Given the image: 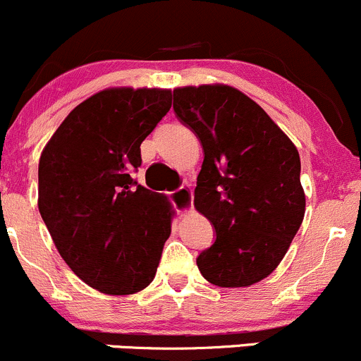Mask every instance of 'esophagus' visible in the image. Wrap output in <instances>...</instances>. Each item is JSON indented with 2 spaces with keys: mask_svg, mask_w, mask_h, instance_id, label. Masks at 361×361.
<instances>
[{
  "mask_svg": "<svg viewBox=\"0 0 361 361\" xmlns=\"http://www.w3.org/2000/svg\"><path fill=\"white\" fill-rule=\"evenodd\" d=\"M171 202L178 213H187L192 209V190L188 187H180L171 192Z\"/></svg>",
  "mask_w": 361,
  "mask_h": 361,
  "instance_id": "esophagus-1",
  "label": "esophagus"
}]
</instances>
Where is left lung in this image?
Wrapping results in <instances>:
<instances>
[{
  "mask_svg": "<svg viewBox=\"0 0 361 361\" xmlns=\"http://www.w3.org/2000/svg\"><path fill=\"white\" fill-rule=\"evenodd\" d=\"M173 99L202 145L194 204L216 232L197 257L199 271L224 288L255 285L278 267L304 220L297 148L234 87H181Z\"/></svg>",
  "mask_w": 361,
  "mask_h": 361,
  "instance_id": "left-lung-1",
  "label": "left lung"
}]
</instances>
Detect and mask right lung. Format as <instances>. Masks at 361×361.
Masks as SVG:
<instances>
[{"mask_svg": "<svg viewBox=\"0 0 361 361\" xmlns=\"http://www.w3.org/2000/svg\"><path fill=\"white\" fill-rule=\"evenodd\" d=\"M171 108V90L106 89L80 103L43 148L38 207L73 272L108 295L155 278L173 207L141 187V143Z\"/></svg>", "mask_w": 361, "mask_h": 361, "instance_id": "obj_1", "label": "right lung"}]
</instances>
